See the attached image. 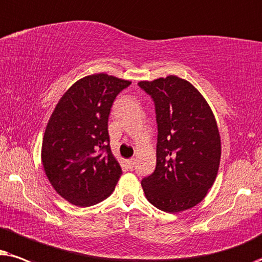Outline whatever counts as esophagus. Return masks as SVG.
<instances>
[{
  "mask_svg": "<svg viewBox=\"0 0 262 262\" xmlns=\"http://www.w3.org/2000/svg\"><path fill=\"white\" fill-rule=\"evenodd\" d=\"M127 165H128L129 169H133L134 165H135V159H134V158L128 159V160H127Z\"/></svg>",
  "mask_w": 262,
  "mask_h": 262,
  "instance_id": "1",
  "label": "esophagus"
}]
</instances>
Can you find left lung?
Here are the masks:
<instances>
[{"label": "left lung", "mask_w": 262, "mask_h": 262, "mask_svg": "<svg viewBox=\"0 0 262 262\" xmlns=\"http://www.w3.org/2000/svg\"><path fill=\"white\" fill-rule=\"evenodd\" d=\"M139 86L152 97L158 124L157 165L141 181L145 196L167 213L194 207L217 177L222 142L217 121L206 99L176 75Z\"/></svg>", "instance_id": "left-lung-1"}]
</instances>
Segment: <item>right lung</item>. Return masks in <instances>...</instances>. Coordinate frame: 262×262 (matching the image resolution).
Instances as JSON below:
<instances>
[{
	"mask_svg": "<svg viewBox=\"0 0 262 262\" xmlns=\"http://www.w3.org/2000/svg\"><path fill=\"white\" fill-rule=\"evenodd\" d=\"M130 83L104 73L87 75L69 87L49 118L41 144L45 175L57 194L75 206L103 201L120 180L107 120L116 96Z\"/></svg>",
	"mask_w": 262,
	"mask_h": 262,
	"instance_id": "1",
	"label": "right lung"
}]
</instances>
